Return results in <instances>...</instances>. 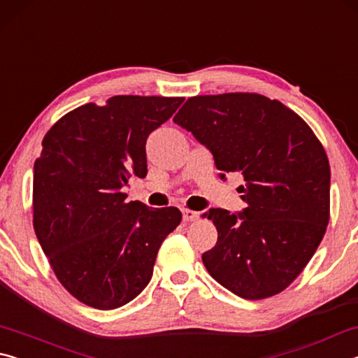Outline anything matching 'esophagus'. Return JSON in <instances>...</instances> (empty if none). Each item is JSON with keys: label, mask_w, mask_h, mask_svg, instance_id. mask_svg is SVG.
<instances>
[{"label": "esophagus", "mask_w": 358, "mask_h": 358, "mask_svg": "<svg viewBox=\"0 0 358 358\" xmlns=\"http://www.w3.org/2000/svg\"><path fill=\"white\" fill-rule=\"evenodd\" d=\"M197 220H199L197 211L189 210V208H183V221L192 222V221H197Z\"/></svg>", "instance_id": "esophagus-1"}]
</instances>
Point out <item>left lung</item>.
I'll list each match as a JSON object with an SVG mask.
<instances>
[{"mask_svg": "<svg viewBox=\"0 0 358 358\" xmlns=\"http://www.w3.org/2000/svg\"><path fill=\"white\" fill-rule=\"evenodd\" d=\"M215 157L220 177L238 172L246 208H211L215 248L202 262L246 300L282 292L316 252L330 220V164L319 138L289 107L257 93L194 96L173 117Z\"/></svg>", "mask_w": 358, "mask_h": 358, "instance_id": "8db88e82", "label": "left lung"}]
</instances>
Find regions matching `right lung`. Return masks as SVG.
<instances>
[{"label":"right lung","instance_id":"add662e5","mask_svg":"<svg viewBox=\"0 0 358 358\" xmlns=\"http://www.w3.org/2000/svg\"><path fill=\"white\" fill-rule=\"evenodd\" d=\"M183 98L113 96L59 118L34 162L33 226L68 292L115 310L147 287L162 241L181 221L175 207L126 202L131 175H147L145 143Z\"/></svg>","mask_w":358,"mask_h":358}]
</instances>
